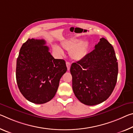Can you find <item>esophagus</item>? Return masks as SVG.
Instances as JSON below:
<instances>
[{"instance_id": "34e87169", "label": "esophagus", "mask_w": 133, "mask_h": 133, "mask_svg": "<svg viewBox=\"0 0 133 133\" xmlns=\"http://www.w3.org/2000/svg\"><path fill=\"white\" fill-rule=\"evenodd\" d=\"M66 66H67V70H70V66H71V64H70V63H69V62H66Z\"/></svg>"}]
</instances>
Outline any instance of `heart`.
Listing matches in <instances>:
<instances>
[{
  "instance_id": "1",
  "label": "heart",
  "mask_w": 133,
  "mask_h": 133,
  "mask_svg": "<svg viewBox=\"0 0 133 133\" xmlns=\"http://www.w3.org/2000/svg\"><path fill=\"white\" fill-rule=\"evenodd\" d=\"M62 47L70 51L71 57L75 60H81L84 58L87 51L88 44L85 41H80L79 39H70L62 42ZM53 50L57 54L62 56L64 54L63 50L57 45H53Z\"/></svg>"
}]
</instances>
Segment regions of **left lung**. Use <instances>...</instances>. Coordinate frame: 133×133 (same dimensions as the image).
I'll return each instance as SVG.
<instances>
[{
    "label": "left lung",
    "instance_id": "1",
    "mask_svg": "<svg viewBox=\"0 0 133 133\" xmlns=\"http://www.w3.org/2000/svg\"><path fill=\"white\" fill-rule=\"evenodd\" d=\"M117 59L112 45L102 38L95 49L70 67L72 88L86 105L101 104L112 94L117 81Z\"/></svg>",
    "mask_w": 133,
    "mask_h": 133
}]
</instances>
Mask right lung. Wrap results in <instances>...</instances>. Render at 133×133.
<instances>
[{
  "label": "right lung",
  "instance_id": "1",
  "mask_svg": "<svg viewBox=\"0 0 133 133\" xmlns=\"http://www.w3.org/2000/svg\"><path fill=\"white\" fill-rule=\"evenodd\" d=\"M44 39H28L22 44L16 61V79L27 100L42 104L51 100L66 72V62L55 59Z\"/></svg>",
  "mask_w": 133,
  "mask_h": 133
}]
</instances>
